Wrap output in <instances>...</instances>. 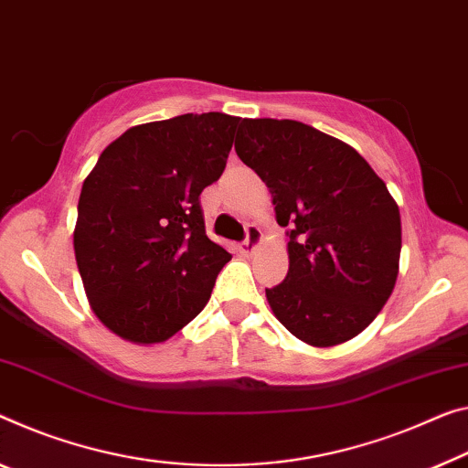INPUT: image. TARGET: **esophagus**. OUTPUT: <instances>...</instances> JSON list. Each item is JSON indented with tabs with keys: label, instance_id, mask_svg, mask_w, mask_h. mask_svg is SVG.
<instances>
[{
	"label": "esophagus",
	"instance_id": "34e87169",
	"mask_svg": "<svg viewBox=\"0 0 468 468\" xmlns=\"http://www.w3.org/2000/svg\"><path fill=\"white\" fill-rule=\"evenodd\" d=\"M263 240V232L259 229L257 226H249L247 228V239H244V242L240 244V253L244 255H253L255 249L261 244Z\"/></svg>",
	"mask_w": 468,
	"mask_h": 468
}]
</instances>
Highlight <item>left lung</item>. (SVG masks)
Here are the masks:
<instances>
[{
  "label": "left lung",
  "mask_w": 468,
  "mask_h": 468,
  "mask_svg": "<svg viewBox=\"0 0 468 468\" xmlns=\"http://www.w3.org/2000/svg\"><path fill=\"white\" fill-rule=\"evenodd\" d=\"M236 154L271 192L289 228V274L265 297L312 347L354 339L391 297L401 219L393 197L349 144L291 119H242Z\"/></svg>",
  "instance_id": "left-lung-1"
}]
</instances>
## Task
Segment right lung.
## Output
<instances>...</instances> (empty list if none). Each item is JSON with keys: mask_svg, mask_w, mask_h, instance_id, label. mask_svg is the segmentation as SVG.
Instances as JSON below:
<instances>
[{"mask_svg": "<svg viewBox=\"0 0 468 468\" xmlns=\"http://www.w3.org/2000/svg\"><path fill=\"white\" fill-rule=\"evenodd\" d=\"M240 117L179 114L129 127L85 177L75 259L98 320L163 343L203 312L232 259L205 232L200 192L224 174Z\"/></svg>", "mask_w": 468, "mask_h": 468, "instance_id": "add662e5", "label": "right lung"}]
</instances>
